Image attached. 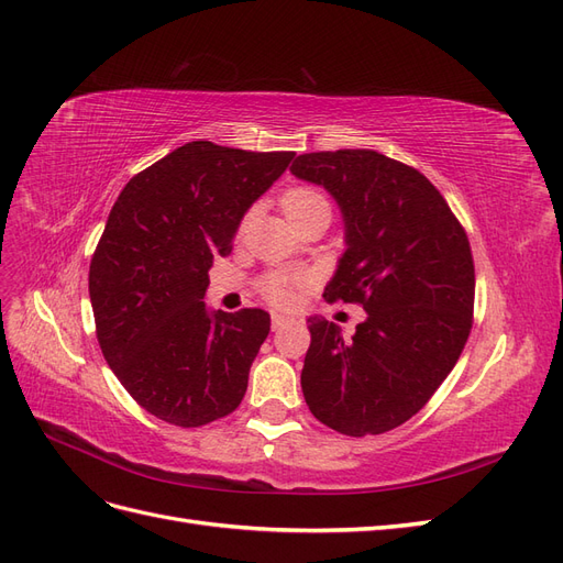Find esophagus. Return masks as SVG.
I'll use <instances>...</instances> for the list:
<instances>
[{
    "instance_id": "obj_1",
    "label": "esophagus",
    "mask_w": 563,
    "mask_h": 563,
    "mask_svg": "<svg viewBox=\"0 0 563 563\" xmlns=\"http://www.w3.org/2000/svg\"><path fill=\"white\" fill-rule=\"evenodd\" d=\"M288 323V317L279 314V312H272V331H279L282 327H286Z\"/></svg>"
}]
</instances>
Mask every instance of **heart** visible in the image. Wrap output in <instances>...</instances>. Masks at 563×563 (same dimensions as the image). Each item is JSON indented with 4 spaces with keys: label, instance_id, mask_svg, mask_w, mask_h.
<instances>
[{
    "label": "heart",
    "instance_id": "heart-1",
    "mask_svg": "<svg viewBox=\"0 0 563 563\" xmlns=\"http://www.w3.org/2000/svg\"><path fill=\"white\" fill-rule=\"evenodd\" d=\"M282 211L284 216L291 220V225H300L305 220H310L314 216H329L331 218V201L327 199L321 190L312 185H294L284 190L279 197ZM249 218L242 220L240 232L246 228ZM308 286V277L305 275H286V272H272L263 282H261V291L263 296L277 305V308H294L298 302L300 288Z\"/></svg>",
    "mask_w": 563,
    "mask_h": 563
}]
</instances>
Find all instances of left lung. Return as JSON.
Wrapping results in <instances>:
<instances>
[{"mask_svg":"<svg viewBox=\"0 0 563 563\" xmlns=\"http://www.w3.org/2000/svg\"><path fill=\"white\" fill-rule=\"evenodd\" d=\"M291 174L327 187L345 220L347 249L323 298L366 310L352 340L333 321L308 319L305 401L340 434L389 432L430 401L467 343V234L418 168L376 150L310 152Z\"/></svg>","mask_w":563,"mask_h":563,"instance_id":"1","label":"left lung"}]
</instances>
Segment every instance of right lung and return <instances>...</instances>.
I'll return each instance as SVG.
<instances>
[{"label":"right lung","mask_w":563,"mask_h":563,"mask_svg":"<svg viewBox=\"0 0 563 563\" xmlns=\"http://www.w3.org/2000/svg\"><path fill=\"white\" fill-rule=\"evenodd\" d=\"M296 152L192 141L135 174L89 267L96 335L112 373L147 413L201 428L242 404L269 314L209 312L216 255Z\"/></svg>","instance_id":"add662e5"}]
</instances>
